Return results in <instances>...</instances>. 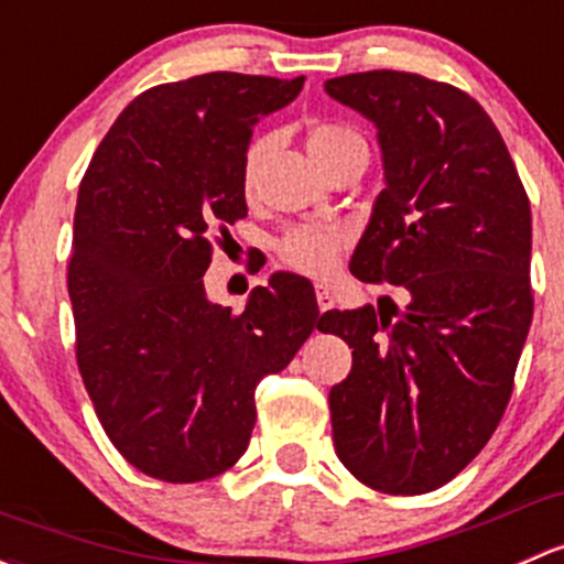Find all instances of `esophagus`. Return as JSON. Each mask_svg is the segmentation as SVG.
I'll list each match as a JSON object with an SVG mask.
<instances>
[{
	"mask_svg": "<svg viewBox=\"0 0 564 564\" xmlns=\"http://www.w3.org/2000/svg\"><path fill=\"white\" fill-rule=\"evenodd\" d=\"M316 302H318V311H332L335 307V294L329 292L327 286H316Z\"/></svg>",
	"mask_w": 564,
	"mask_h": 564,
	"instance_id": "esophagus-1",
	"label": "esophagus"
}]
</instances>
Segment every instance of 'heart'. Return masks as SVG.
<instances>
[{"label":"heart","mask_w":564,"mask_h":564,"mask_svg":"<svg viewBox=\"0 0 564 564\" xmlns=\"http://www.w3.org/2000/svg\"><path fill=\"white\" fill-rule=\"evenodd\" d=\"M305 145L313 162L327 173L335 162L348 153L361 151L365 138L354 127L340 121H313L305 132ZM270 151V138H253L242 153V192L251 194L257 188L259 170ZM348 232L340 227H318V224H300L278 240V259L292 270L305 275H329L337 267L340 251L346 248Z\"/></svg>","instance_id":"obj_1"}]
</instances>
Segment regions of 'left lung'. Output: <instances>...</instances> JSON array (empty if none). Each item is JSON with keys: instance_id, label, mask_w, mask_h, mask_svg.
Listing matches in <instances>:
<instances>
[{"instance_id": "1", "label": "left lung", "mask_w": 564, "mask_h": 564, "mask_svg": "<svg viewBox=\"0 0 564 564\" xmlns=\"http://www.w3.org/2000/svg\"><path fill=\"white\" fill-rule=\"evenodd\" d=\"M378 129L387 188L351 257L408 305L327 311L354 348L329 391L335 452L387 495H424L465 470L500 424L532 322L530 199L470 94L372 69L324 83Z\"/></svg>"}]
</instances>
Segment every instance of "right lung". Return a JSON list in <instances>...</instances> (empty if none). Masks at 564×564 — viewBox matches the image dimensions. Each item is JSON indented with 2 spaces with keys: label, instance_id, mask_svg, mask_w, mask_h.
<instances>
[{
  "label": "right lung",
  "instance_id": "add662e5",
  "mask_svg": "<svg viewBox=\"0 0 564 564\" xmlns=\"http://www.w3.org/2000/svg\"><path fill=\"white\" fill-rule=\"evenodd\" d=\"M305 78L207 73L127 105L80 181L67 267L78 370L129 465L167 484L229 470L251 441L253 389L316 329L311 281L275 272L246 311L213 305L210 232L248 216L253 123Z\"/></svg>",
  "mask_w": 564,
  "mask_h": 564
}]
</instances>
